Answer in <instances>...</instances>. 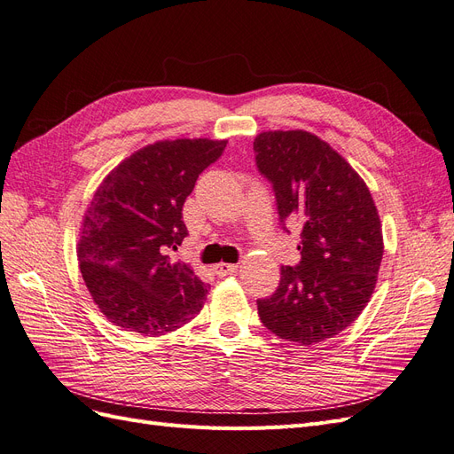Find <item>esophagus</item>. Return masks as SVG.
<instances>
[{
	"label": "esophagus",
	"instance_id": "esophagus-1",
	"mask_svg": "<svg viewBox=\"0 0 454 454\" xmlns=\"http://www.w3.org/2000/svg\"><path fill=\"white\" fill-rule=\"evenodd\" d=\"M237 269H239L237 263H217L214 267V272L217 274V277H227V274L237 272Z\"/></svg>",
	"mask_w": 454,
	"mask_h": 454
}]
</instances>
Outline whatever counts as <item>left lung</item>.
Wrapping results in <instances>:
<instances>
[{"instance_id":"1","label":"left lung","mask_w":454,"mask_h":454,"mask_svg":"<svg viewBox=\"0 0 454 454\" xmlns=\"http://www.w3.org/2000/svg\"><path fill=\"white\" fill-rule=\"evenodd\" d=\"M254 151L282 229H301V261L280 269L277 292L257 301L259 318L280 339L325 340L358 318L375 290L384 252L375 202L350 164L310 132H261Z\"/></svg>"}]
</instances>
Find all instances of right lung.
Instances as JSON below:
<instances>
[{
	"label": "right lung",
	"mask_w": 454,
	"mask_h": 454,
	"mask_svg": "<svg viewBox=\"0 0 454 454\" xmlns=\"http://www.w3.org/2000/svg\"><path fill=\"white\" fill-rule=\"evenodd\" d=\"M225 140H164L136 151L90 200L79 239V269L100 312L145 337L193 320L208 294L187 263H174L187 237L184 202Z\"/></svg>",
	"instance_id": "obj_1"
}]
</instances>
